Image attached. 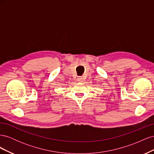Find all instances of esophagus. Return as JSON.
Returning a JSON list of instances; mask_svg holds the SVG:
<instances>
[{"mask_svg": "<svg viewBox=\"0 0 154 154\" xmlns=\"http://www.w3.org/2000/svg\"><path fill=\"white\" fill-rule=\"evenodd\" d=\"M78 81H79V82H82V77H79V78H78Z\"/></svg>", "mask_w": 154, "mask_h": 154, "instance_id": "34e87169", "label": "esophagus"}]
</instances>
